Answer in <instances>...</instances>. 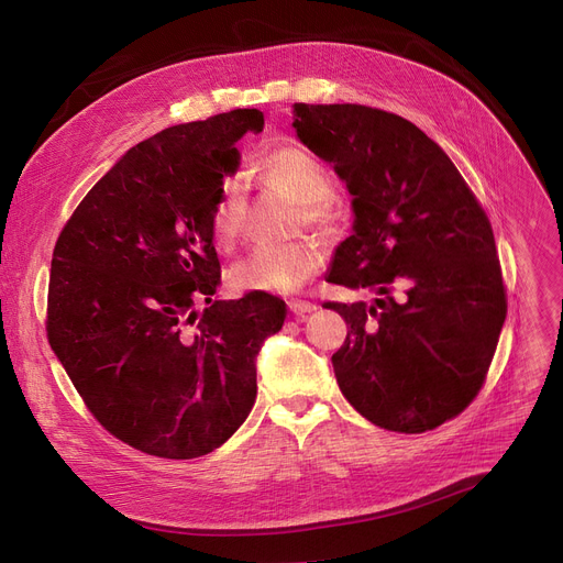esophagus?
Here are the masks:
<instances>
[{"mask_svg": "<svg viewBox=\"0 0 563 563\" xmlns=\"http://www.w3.org/2000/svg\"><path fill=\"white\" fill-rule=\"evenodd\" d=\"M288 309L296 313V316H305V313H311L316 311V305L313 302H307V300H290L288 302Z\"/></svg>", "mask_w": 563, "mask_h": 563, "instance_id": "esophagus-1", "label": "esophagus"}]
</instances>
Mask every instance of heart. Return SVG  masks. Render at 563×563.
<instances>
[{
  "instance_id": "heart-1",
  "label": "heart",
  "mask_w": 563,
  "mask_h": 563,
  "mask_svg": "<svg viewBox=\"0 0 563 563\" xmlns=\"http://www.w3.org/2000/svg\"><path fill=\"white\" fill-rule=\"evenodd\" d=\"M265 178L284 187L302 203L305 220L316 227L332 224V176L323 163L302 148H282L263 159ZM245 224V197L238 178L224 183L220 199L212 208V238L222 247L235 243ZM325 261L318 240L302 238L286 245H258L235 261L229 271V286L243 292H296Z\"/></svg>"
}]
</instances>
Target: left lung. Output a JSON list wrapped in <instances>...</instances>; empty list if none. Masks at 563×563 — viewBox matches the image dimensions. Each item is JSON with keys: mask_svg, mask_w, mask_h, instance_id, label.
<instances>
[{"mask_svg": "<svg viewBox=\"0 0 563 563\" xmlns=\"http://www.w3.org/2000/svg\"><path fill=\"white\" fill-rule=\"evenodd\" d=\"M298 140L353 197V233L328 282L376 292L328 302L347 336L341 394L394 433L433 431L486 380L506 318L495 235L449 155L404 117L364 104H292Z\"/></svg>", "mask_w": 563, "mask_h": 563, "instance_id": "obj_1", "label": "left lung"}]
</instances>
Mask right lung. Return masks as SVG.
<instances>
[{
    "mask_svg": "<svg viewBox=\"0 0 563 563\" xmlns=\"http://www.w3.org/2000/svg\"><path fill=\"white\" fill-rule=\"evenodd\" d=\"M258 110L172 125L132 146L75 208L52 252L47 339L93 417L148 456L222 446L252 412L273 296L216 300L210 216Z\"/></svg>",
    "mask_w": 563,
    "mask_h": 563,
    "instance_id": "1",
    "label": "right lung"
}]
</instances>
